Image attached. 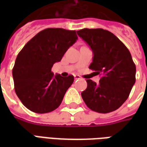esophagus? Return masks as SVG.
<instances>
[{
  "label": "esophagus",
  "instance_id": "esophagus-1",
  "mask_svg": "<svg viewBox=\"0 0 147 147\" xmlns=\"http://www.w3.org/2000/svg\"><path fill=\"white\" fill-rule=\"evenodd\" d=\"M75 80H81V76H79V75H76L75 76Z\"/></svg>",
  "mask_w": 147,
  "mask_h": 147
}]
</instances>
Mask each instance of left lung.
I'll return each mask as SVG.
<instances>
[{
    "label": "left lung",
    "instance_id": "left-lung-1",
    "mask_svg": "<svg viewBox=\"0 0 147 147\" xmlns=\"http://www.w3.org/2000/svg\"><path fill=\"white\" fill-rule=\"evenodd\" d=\"M92 49L89 68L102 77L98 84L86 80L87 87L81 93L87 107L100 113L117 110L126 101L136 83V64L129 50L109 30L84 28L77 31Z\"/></svg>",
    "mask_w": 147,
    "mask_h": 147
}]
</instances>
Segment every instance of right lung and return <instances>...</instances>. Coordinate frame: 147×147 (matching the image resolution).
Here are the masks:
<instances>
[{
	"label": "right lung",
	"instance_id": "right-lung-1",
	"mask_svg": "<svg viewBox=\"0 0 147 147\" xmlns=\"http://www.w3.org/2000/svg\"><path fill=\"white\" fill-rule=\"evenodd\" d=\"M77 39L76 30L47 28L24 45L16 57L12 76L15 91L25 107L46 113L60 106L74 76H54L52 67Z\"/></svg>",
	"mask_w": 147,
	"mask_h": 147
}]
</instances>
